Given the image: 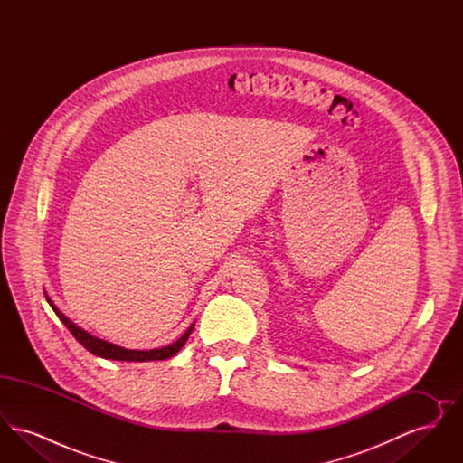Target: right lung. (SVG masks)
<instances>
[{"instance_id": "add662e5", "label": "right lung", "mask_w": 463, "mask_h": 463, "mask_svg": "<svg viewBox=\"0 0 463 463\" xmlns=\"http://www.w3.org/2000/svg\"><path fill=\"white\" fill-rule=\"evenodd\" d=\"M46 300H48V304L52 306V308L55 310V314L59 316V319L66 325L67 330L72 333V336H74L87 351L95 354V355H99V357H104V359H114V361H161V359H168V357L175 355V354L184 347V344L187 342L191 331L194 328V326H191L189 330L185 331V333L176 340L175 344H172V345H168V347L153 349V351H128V349H123V347H119V345L109 344V342H106V340H100V338L91 336L87 331L81 330L80 326H76L74 323H71L66 316L53 306V302H52L48 297H46Z\"/></svg>"}]
</instances>
